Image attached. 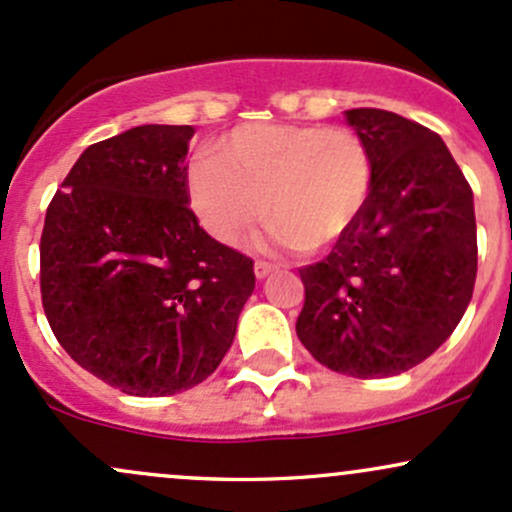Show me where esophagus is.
Instances as JSON below:
<instances>
[{
    "mask_svg": "<svg viewBox=\"0 0 512 512\" xmlns=\"http://www.w3.org/2000/svg\"><path fill=\"white\" fill-rule=\"evenodd\" d=\"M254 273H256L258 280H266L268 275L275 273V266H271V263H266V261H256Z\"/></svg>",
    "mask_w": 512,
    "mask_h": 512,
    "instance_id": "34e87169",
    "label": "esophagus"
}]
</instances>
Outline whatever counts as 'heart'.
Segmentation results:
<instances>
[{"mask_svg":"<svg viewBox=\"0 0 512 512\" xmlns=\"http://www.w3.org/2000/svg\"><path fill=\"white\" fill-rule=\"evenodd\" d=\"M188 174L191 208L222 244H237L266 215L302 254L326 249L363 215L370 149L358 132L321 125L251 123Z\"/></svg>","mask_w":512,"mask_h":512,"instance_id":"1","label":"heart"}]
</instances>
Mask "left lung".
<instances>
[{"label":"left lung","instance_id":"1","mask_svg":"<svg viewBox=\"0 0 512 512\" xmlns=\"http://www.w3.org/2000/svg\"><path fill=\"white\" fill-rule=\"evenodd\" d=\"M370 149L363 215L331 254L300 268L302 346L333 372L394 377L433 355L476 280L474 193L440 135L382 108H350Z\"/></svg>","mask_w":512,"mask_h":512}]
</instances>
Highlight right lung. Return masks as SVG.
<instances>
[{
    "label": "right lung",
    "instance_id": "obj_1",
    "mask_svg": "<svg viewBox=\"0 0 512 512\" xmlns=\"http://www.w3.org/2000/svg\"><path fill=\"white\" fill-rule=\"evenodd\" d=\"M191 125H140L86 147L45 212L40 295L77 365L132 396L208 380L256 285L254 261L188 208Z\"/></svg>",
    "mask_w": 512,
    "mask_h": 512
}]
</instances>
